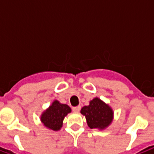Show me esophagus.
<instances>
[{
    "label": "esophagus",
    "mask_w": 154,
    "mask_h": 154,
    "mask_svg": "<svg viewBox=\"0 0 154 154\" xmlns=\"http://www.w3.org/2000/svg\"><path fill=\"white\" fill-rule=\"evenodd\" d=\"M81 110V106H75L72 107V111L75 112V113H77V112H79Z\"/></svg>",
    "instance_id": "34e87169"
}]
</instances>
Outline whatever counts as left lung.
<instances>
[{
  "label": "left lung",
  "instance_id": "8db88e82",
  "mask_svg": "<svg viewBox=\"0 0 154 154\" xmlns=\"http://www.w3.org/2000/svg\"><path fill=\"white\" fill-rule=\"evenodd\" d=\"M81 113L86 116L87 125L91 129H104L113 119L111 108L99 98H94L89 106L82 107Z\"/></svg>",
  "mask_w": 154,
  "mask_h": 154
}]
</instances>
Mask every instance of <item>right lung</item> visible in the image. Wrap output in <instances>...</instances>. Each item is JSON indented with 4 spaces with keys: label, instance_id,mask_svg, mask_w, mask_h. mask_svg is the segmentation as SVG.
Returning <instances> with one entry per match:
<instances>
[{
    "label": "right lung",
    "instance_id": "obj_1",
    "mask_svg": "<svg viewBox=\"0 0 154 154\" xmlns=\"http://www.w3.org/2000/svg\"><path fill=\"white\" fill-rule=\"evenodd\" d=\"M70 112L71 108L67 105L54 100L49 108L43 113L41 121L48 129L58 130L63 125L64 117Z\"/></svg>",
    "mask_w": 154,
    "mask_h": 154
}]
</instances>
